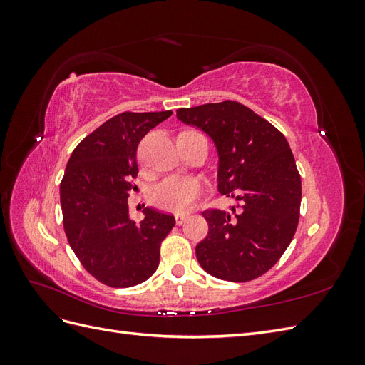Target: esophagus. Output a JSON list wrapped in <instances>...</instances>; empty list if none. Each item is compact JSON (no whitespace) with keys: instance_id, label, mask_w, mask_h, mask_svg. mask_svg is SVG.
<instances>
[{"instance_id":"esophagus-1","label":"esophagus","mask_w":365,"mask_h":365,"mask_svg":"<svg viewBox=\"0 0 365 365\" xmlns=\"http://www.w3.org/2000/svg\"><path fill=\"white\" fill-rule=\"evenodd\" d=\"M187 216L189 215H185V213H178V215H175V222H176V225H181L184 220L187 219Z\"/></svg>"}]
</instances>
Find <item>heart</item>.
Wrapping results in <instances>:
<instances>
[{
  "label": "heart",
  "instance_id": "1",
  "mask_svg": "<svg viewBox=\"0 0 365 365\" xmlns=\"http://www.w3.org/2000/svg\"><path fill=\"white\" fill-rule=\"evenodd\" d=\"M202 182L190 176H168L150 189V201L161 210L184 213L202 195Z\"/></svg>",
  "mask_w": 365,
  "mask_h": 365
}]
</instances>
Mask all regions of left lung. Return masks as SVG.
Masks as SVG:
<instances>
[{
	"label": "left lung",
	"instance_id": "obj_1",
	"mask_svg": "<svg viewBox=\"0 0 365 365\" xmlns=\"http://www.w3.org/2000/svg\"><path fill=\"white\" fill-rule=\"evenodd\" d=\"M176 117L213 138L219 192L236 200L230 212H202L208 235L196 245L204 271L250 282L269 271L289 247L300 219L302 178L282 132L235 101L181 108Z\"/></svg>",
	"mask_w": 365,
	"mask_h": 365
}]
</instances>
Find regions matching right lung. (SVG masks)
<instances>
[{"label": "right lung", "instance_id": "obj_1", "mask_svg": "<svg viewBox=\"0 0 365 365\" xmlns=\"http://www.w3.org/2000/svg\"><path fill=\"white\" fill-rule=\"evenodd\" d=\"M172 111L121 113L86 135L73 150L61 181L63 230L68 244L96 280L111 288L146 282L157 271L161 242L175 217L143 208L129 217L128 197L135 189L137 149L148 132Z\"/></svg>", "mask_w": 365, "mask_h": 365}]
</instances>
